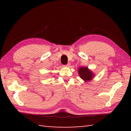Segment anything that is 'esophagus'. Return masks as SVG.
Here are the masks:
<instances>
[{"mask_svg":"<svg viewBox=\"0 0 131 131\" xmlns=\"http://www.w3.org/2000/svg\"><path fill=\"white\" fill-rule=\"evenodd\" d=\"M70 65V63H68V64H67L66 65V66H67V67H69Z\"/></svg>","mask_w":131,"mask_h":131,"instance_id":"34e87169","label":"esophagus"}]
</instances>
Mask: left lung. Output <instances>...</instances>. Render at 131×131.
Instances as JSON below:
<instances>
[{
    "mask_svg": "<svg viewBox=\"0 0 131 131\" xmlns=\"http://www.w3.org/2000/svg\"><path fill=\"white\" fill-rule=\"evenodd\" d=\"M78 74L81 79L86 82L90 81L94 77V74L87 67H81L78 69Z\"/></svg>",
    "mask_w": 131,
    "mask_h": 131,
    "instance_id": "1",
    "label": "left lung"
}]
</instances>
